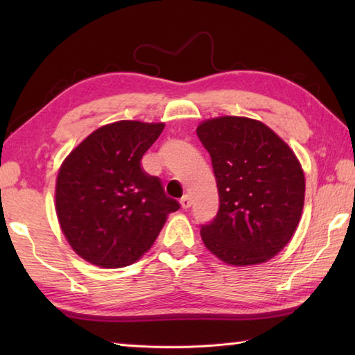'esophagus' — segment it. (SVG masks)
<instances>
[{"label": "esophagus", "instance_id": "1", "mask_svg": "<svg viewBox=\"0 0 355 355\" xmlns=\"http://www.w3.org/2000/svg\"><path fill=\"white\" fill-rule=\"evenodd\" d=\"M180 205H182L183 209H189L191 205H192V200H191L189 195H184V197L180 200Z\"/></svg>", "mask_w": 355, "mask_h": 355}]
</instances>
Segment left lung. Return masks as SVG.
I'll return each instance as SVG.
<instances>
[{
  "label": "left lung",
  "instance_id": "8db88e82",
  "mask_svg": "<svg viewBox=\"0 0 355 355\" xmlns=\"http://www.w3.org/2000/svg\"><path fill=\"white\" fill-rule=\"evenodd\" d=\"M212 158L220 209L201 225L202 243L230 266L273 258L302 215L305 177L286 143L258 120L224 116L197 128Z\"/></svg>",
  "mask_w": 355,
  "mask_h": 355
}]
</instances>
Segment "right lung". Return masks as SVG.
I'll list each match as a JSON object with an SVG mask.
<instances>
[{
    "label": "right lung",
    "instance_id": "obj_1",
    "mask_svg": "<svg viewBox=\"0 0 355 355\" xmlns=\"http://www.w3.org/2000/svg\"><path fill=\"white\" fill-rule=\"evenodd\" d=\"M163 128L120 120L89 134L65 158L56 180V214L80 258L102 268L131 266L180 209L162 180L140 163Z\"/></svg>",
    "mask_w": 355,
    "mask_h": 355
}]
</instances>
